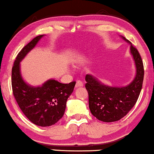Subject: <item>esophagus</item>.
<instances>
[{"mask_svg":"<svg viewBox=\"0 0 154 154\" xmlns=\"http://www.w3.org/2000/svg\"><path fill=\"white\" fill-rule=\"evenodd\" d=\"M83 86V82L81 80H77L76 82L75 88H79V87H82Z\"/></svg>","mask_w":154,"mask_h":154,"instance_id":"esophagus-1","label":"esophagus"}]
</instances>
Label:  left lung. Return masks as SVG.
I'll return each instance as SVG.
<instances>
[{
    "label": "left lung",
    "mask_w": 154,
    "mask_h": 154,
    "mask_svg": "<svg viewBox=\"0 0 154 154\" xmlns=\"http://www.w3.org/2000/svg\"><path fill=\"white\" fill-rule=\"evenodd\" d=\"M136 68L135 78L125 87H111L100 82L91 75L85 76V88L88 93L91 114L98 120L112 122L121 119L135 106L138 98L144 77V68L138 51L129 40Z\"/></svg>",
    "instance_id": "8db88e82"
}]
</instances>
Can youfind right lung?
<instances>
[{
	"label": "right lung",
	"instance_id": "1",
	"mask_svg": "<svg viewBox=\"0 0 154 154\" xmlns=\"http://www.w3.org/2000/svg\"><path fill=\"white\" fill-rule=\"evenodd\" d=\"M43 36L35 37L17 55L12 67L11 85L14 96L26 118L38 126L48 127L62 118L67 99L73 92L76 82L63 84L49 79L38 87L24 82L21 75L20 62Z\"/></svg>",
	"mask_w": 154,
	"mask_h": 154
}]
</instances>
